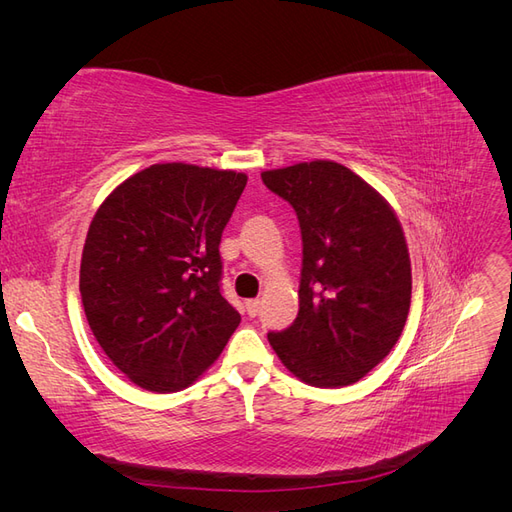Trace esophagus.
Wrapping results in <instances>:
<instances>
[{
    "label": "esophagus",
    "instance_id": "obj_1",
    "mask_svg": "<svg viewBox=\"0 0 512 512\" xmlns=\"http://www.w3.org/2000/svg\"><path fill=\"white\" fill-rule=\"evenodd\" d=\"M245 312H247V316H258L260 314V301L258 299H252V301H247L245 303Z\"/></svg>",
    "mask_w": 512,
    "mask_h": 512
}]
</instances>
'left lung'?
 <instances>
[{"instance_id": "left-lung-1", "label": "left lung", "mask_w": 512, "mask_h": 512, "mask_svg": "<svg viewBox=\"0 0 512 512\" xmlns=\"http://www.w3.org/2000/svg\"><path fill=\"white\" fill-rule=\"evenodd\" d=\"M292 205L303 239L299 314L269 333L280 361L299 380L337 389L359 382L404 331L412 269L391 205L331 162H301L260 175Z\"/></svg>"}]
</instances>
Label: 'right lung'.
<instances>
[{
	"instance_id": "obj_1",
	"label": "right lung",
	"mask_w": 512,
	"mask_h": 512,
	"mask_svg": "<svg viewBox=\"0 0 512 512\" xmlns=\"http://www.w3.org/2000/svg\"><path fill=\"white\" fill-rule=\"evenodd\" d=\"M247 177L153 164L106 196L81 258L89 329L113 365L175 393L218 359L241 316L222 297L220 241Z\"/></svg>"
}]
</instances>
